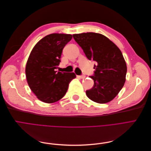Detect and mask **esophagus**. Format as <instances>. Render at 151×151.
<instances>
[{"label":"esophagus","mask_w":151,"mask_h":151,"mask_svg":"<svg viewBox=\"0 0 151 151\" xmlns=\"http://www.w3.org/2000/svg\"><path fill=\"white\" fill-rule=\"evenodd\" d=\"M85 76L84 75H81V76H77V77H78V78L80 79H84L85 78Z\"/></svg>","instance_id":"34e87169"}]
</instances>
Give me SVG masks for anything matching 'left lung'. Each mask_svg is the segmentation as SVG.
Returning <instances> with one entry per match:
<instances>
[{
    "mask_svg": "<svg viewBox=\"0 0 151 151\" xmlns=\"http://www.w3.org/2000/svg\"><path fill=\"white\" fill-rule=\"evenodd\" d=\"M89 60L96 62L94 75L90 76L94 86L86 91L90 99L98 103L111 101L125 82L127 65L120 50L106 36L96 33L73 35Z\"/></svg>",
    "mask_w": 151,
    "mask_h": 151,
    "instance_id": "8db88e82",
    "label": "left lung"
}]
</instances>
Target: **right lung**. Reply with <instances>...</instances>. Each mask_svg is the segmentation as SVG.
<instances>
[{"mask_svg":"<svg viewBox=\"0 0 151 151\" xmlns=\"http://www.w3.org/2000/svg\"><path fill=\"white\" fill-rule=\"evenodd\" d=\"M69 34L53 33L35 45L26 66V76L30 89L41 101L52 103L66 94L74 72L55 70L60 64L63 48L71 40Z\"/></svg>","mask_w":151,"mask_h":151,"instance_id":"add662e5","label":"right lung"}]
</instances>
